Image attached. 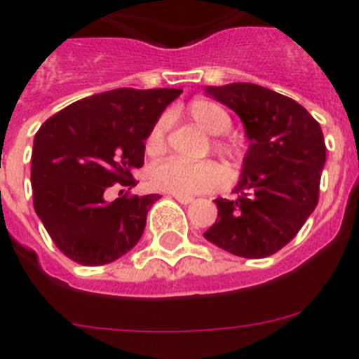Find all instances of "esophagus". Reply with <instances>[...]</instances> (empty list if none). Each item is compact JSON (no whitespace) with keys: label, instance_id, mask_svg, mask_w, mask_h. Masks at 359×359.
I'll list each match as a JSON object with an SVG mask.
<instances>
[{"label":"esophagus","instance_id":"1","mask_svg":"<svg viewBox=\"0 0 359 359\" xmlns=\"http://www.w3.org/2000/svg\"><path fill=\"white\" fill-rule=\"evenodd\" d=\"M170 196H172L176 201L182 203V205H189V203L194 201V198H192V196H185V194H170Z\"/></svg>","mask_w":359,"mask_h":359}]
</instances>
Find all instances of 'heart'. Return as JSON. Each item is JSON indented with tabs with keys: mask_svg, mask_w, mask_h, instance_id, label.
Segmentation results:
<instances>
[{
	"mask_svg": "<svg viewBox=\"0 0 359 359\" xmlns=\"http://www.w3.org/2000/svg\"><path fill=\"white\" fill-rule=\"evenodd\" d=\"M189 116L199 129L210 136L224 135L231 128L230 115L223 107L210 100H194L189 106ZM165 133H167V118H160L147 136V151L151 154L163 151ZM215 151L221 154H231V149L221 142H215ZM149 180L156 190L189 196L219 189L226 183V174L212 161L192 163V161L172 158V160L154 165L149 174Z\"/></svg>",
	"mask_w": 359,
	"mask_h": 359,
	"instance_id": "1",
	"label": "heart"
}]
</instances>
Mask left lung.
Masks as SVG:
<instances>
[{"instance_id": "1", "label": "left lung", "mask_w": 359, "mask_h": 359, "mask_svg": "<svg viewBox=\"0 0 359 359\" xmlns=\"http://www.w3.org/2000/svg\"><path fill=\"white\" fill-rule=\"evenodd\" d=\"M239 115L250 147L233 199H215L217 219L203 236L244 259L284 248L318 203L325 142L320 123L293 98L250 82L207 86Z\"/></svg>"}]
</instances>
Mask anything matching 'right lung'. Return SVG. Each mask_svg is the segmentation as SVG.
Here are the masks:
<instances>
[{
	"mask_svg": "<svg viewBox=\"0 0 359 359\" xmlns=\"http://www.w3.org/2000/svg\"><path fill=\"white\" fill-rule=\"evenodd\" d=\"M174 88H120L69 104L41 126L32 149L34 208L55 246L82 266L116 261L140 241L160 196L111 201L109 187H135L145 140Z\"/></svg>",
	"mask_w": 359,
	"mask_h": 359,
	"instance_id": "right-lung-1",
	"label": "right lung"
}]
</instances>
